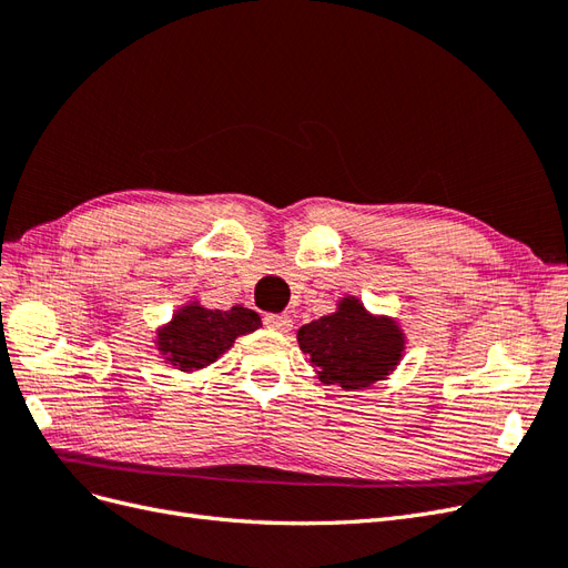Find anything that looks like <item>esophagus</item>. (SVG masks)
<instances>
[{
    "label": "esophagus",
    "instance_id": "1",
    "mask_svg": "<svg viewBox=\"0 0 568 568\" xmlns=\"http://www.w3.org/2000/svg\"><path fill=\"white\" fill-rule=\"evenodd\" d=\"M263 322H265L267 329H274V332H288L291 326H294V320H291L284 313L282 315H265Z\"/></svg>",
    "mask_w": 568,
    "mask_h": 568
}]
</instances>
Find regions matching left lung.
Instances as JSON below:
<instances>
[{"instance_id": "obj_1", "label": "left lung", "mask_w": 568, "mask_h": 568, "mask_svg": "<svg viewBox=\"0 0 568 568\" xmlns=\"http://www.w3.org/2000/svg\"><path fill=\"white\" fill-rule=\"evenodd\" d=\"M298 346L320 382L355 390L384 382L398 367L405 334L393 317L372 315L355 296H346L332 315L301 326Z\"/></svg>"}]
</instances>
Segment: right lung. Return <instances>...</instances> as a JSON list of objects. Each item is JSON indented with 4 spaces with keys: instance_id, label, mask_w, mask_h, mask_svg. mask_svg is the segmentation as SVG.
<instances>
[{
    "instance_id": "right-lung-1",
    "label": "right lung",
    "mask_w": 568,
    "mask_h": 568,
    "mask_svg": "<svg viewBox=\"0 0 568 568\" xmlns=\"http://www.w3.org/2000/svg\"><path fill=\"white\" fill-rule=\"evenodd\" d=\"M261 326V315L244 305L232 311H209L194 303L182 305L165 326L159 329L156 346L180 372H196L213 365L215 359L232 348V343L255 332Z\"/></svg>"
}]
</instances>
